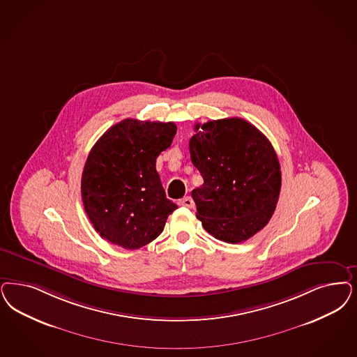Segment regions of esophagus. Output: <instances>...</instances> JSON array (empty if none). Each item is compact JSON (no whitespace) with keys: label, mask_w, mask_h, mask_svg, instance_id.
Wrapping results in <instances>:
<instances>
[{"label":"esophagus","mask_w":357,"mask_h":357,"mask_svg":"<svg viewBox=\"0 0 357 357\" xmlns=\"http://www.w3.org/2000/svg\"><path fill=\"white\" fill-rule=\"evenodd\" d=\"M178 204L179 206H183V207H187V208H194L195 207V203H194V200H192V197H185L183 199H181L179 202H178Z\"/></svg>","instance_id":"obj_1"}]
</instances>
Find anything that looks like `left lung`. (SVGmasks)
Instances as JSON below:
<instances>
[{
	"label": "left lung",
	"instance_id": "1",
	"mask_svg": "<svg viewBox=\"0 0 357 357\" xmlns=\"http://www.w3.org/2000/svg\"><path fill=\"white\" fill-rule=\"evenodd\" d=\"M190 154L204 181L191 195L208 234L237 244L269 222L281 191V166L255 125L238 117L197 123Z\"/></svg>",
	"mask_w": 357,
	"mask_h": 357
}]
</instances>
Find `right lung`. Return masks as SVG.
Instances as JSON below:
<instances>
[{"mask_svg": "<svg viewBox=\"0 0 357 357\" xmlns=\"http://www.w3.org/2000/svg\"><path fill=\"white\" fill-rule=\"evenodd\" d=\"M176 125L126 119L91 149L82 175V199L96 232L114 245L138 249L155 240L172 211L155 170Z\"/></svg>", "mask_w": 357, "mask_h": 357, "instance_id": "add662e5", "label": "right lung"}]
</instances>
